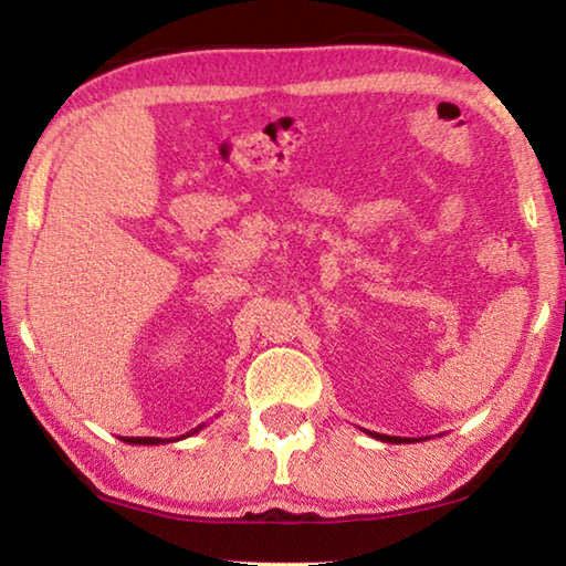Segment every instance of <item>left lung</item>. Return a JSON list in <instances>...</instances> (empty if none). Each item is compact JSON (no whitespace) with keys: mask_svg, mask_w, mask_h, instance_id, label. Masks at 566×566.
Here are the masks:
<instances>
[{"mask_svg":"<svg viewBox=\"0 0 566 566\" xmlns=\"http://www.w3.org/2000/svg\"><path fill=\"white\" fill-rule=\"evenodd\" d=\"M369 437H375V439H379V442H389V444H401V442H419V439H409V437H389V434H379V432H367Z\"/></svg>","mask_w":566,"mask_h":566,"instance_id":"obj_1","label":"left lung"}]
</instances>
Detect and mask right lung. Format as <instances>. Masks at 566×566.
I'll return each instance as SVG.
<instances>
[{"instance_id":"add662e5","label":"right lung","mask_w":566,"mask_h":566,"mask_svg":"<svg viewBox=\"0 0 566 566\" xmlns=\"http://www.w3.org/2000/svg\"><path fill=\"white\" fill-rule=\"evenodd\" d=\"M202 427H205V424H199L197 429H191V432L181 434V437H175V439H161V437H122V439H124V442H127V444H165V442H179V439H187V437H191V434H197Z\"/></svg>"}]
</instances>
